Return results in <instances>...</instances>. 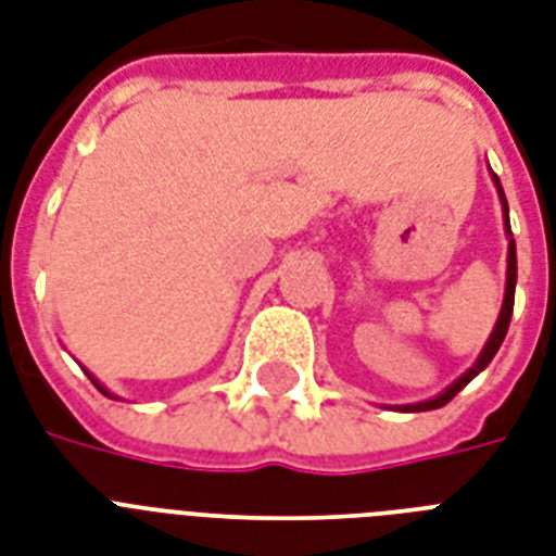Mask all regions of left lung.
<instances>
[{
  "instance_id": "left-lung-1",
  "label": "left lung",
  "mask_w": 556,
  "mask_h": 556,
  "mask_svg": "<svg viewBox=\"0 0 556 556\" xmlns=\"http://www.w3.org/2000/svg\"><path fill=\"white\" fill-rule=\"evenodd\" d=\"M491 178H493V185H496V192H500L502 216H505V236H508V274H505V300H502V308H500V317H496V326H493L491 338H488L484 349L479 352V357H476V364L470 366V369H467L462 378L453 380L447 389H441L435 397H427V401H418V404L395 406V409H401V413H427V409H439V406H444L447 401H453V397H456L458 392H462V389H465L467 383H470V380H473L476 375L484 369V366L491 364L493 355L500 352L502 340H505V334H508L510 314H514V294H517V242H514V233H510L508 199H505V190H502L496 173H491Z\"/></svg>"
}]
</instances>
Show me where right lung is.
<instances>
[{
    "label": "right lung",
    "mask_w": 556,
    "mask_h": 556,
    "mask_svg": "<svg viewBox=\"0 0 556 556\" xmlns=\"http://www.w3.org/2000/svg\"><path fill=\"white\" fill-rule=\"evenodd\" d=\"M89 378H91V383H94V387H98V389H100V392H103V395H106V397H115V395H112V392H109V389H106V387H103V383H100V380H98V378H94V375H89Z\"/></svg>",
    "instance_id": "obj_1"
}]
</instances>
